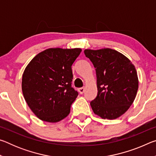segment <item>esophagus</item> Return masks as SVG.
I'll return each mask as SVG.
<instances>
[{"instance_id":"1","label":"esophagus","mask_w":156,"mask_h":156,"mask_svg":"<svg viewBox=\"0 0 156 156\" xmlns=\"http://www.w3.org/2000/svg\"><path fill=\"white\" fill-rule=\"evenodd\" d=\"M78 91H79V93H80V94H83L84 92V87L79 88L78 89Z\"/></svg>"}]
</instances>
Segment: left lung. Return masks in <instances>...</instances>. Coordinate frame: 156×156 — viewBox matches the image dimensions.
Here are the masks:
<instances>
[{"label":"left lung","mask_w":156,"mask_h":156,"mask_svg":"<svg viewBox=\"0 0 156 156\" xmlns=\"http://www.w3.org/2000/svg\"><path fill=\"white\" fill-rule=\"evenodd\" d=\"M84 52L96 72L98 95L90 102L92 110L102 119L119 118L136 98L138 78L135 66L112 49H85Z\"/></svg>","instance_id":"1"}]
</instances>
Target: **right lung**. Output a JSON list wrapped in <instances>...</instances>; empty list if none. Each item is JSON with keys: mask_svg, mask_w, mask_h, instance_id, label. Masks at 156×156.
I'll list each match as a JSON object with an SVG mask.
<instances>
[{"mask_svg": "<svg viewBox=\"0 0 156 156\" xmlns=\"http://www.w3.org/2000/svg\"><path fill=\"white\" fill-rule=\"evenodd\" d=\"M81 51L80 48H49L37 54L26 67L23 96L40 120L57 122L69 114L78 95L72 87V65Z\"/></svg>", "mask_w": 156, "mask_h": 156, "instance_id": "obj_1", "label": "right lung"}]
</instances>
